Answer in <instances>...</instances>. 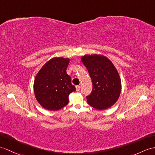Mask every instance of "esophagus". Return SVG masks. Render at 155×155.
<instances>
[{
	"label": "esophagus",
	"instance_id": "obj_1",
	"mask_svg": "<svg viewBox=\"0 0 155 155\" xmlns=\"http://www.w3.org/2000/svg\"><path fill=\"white\" fill-rule=\"evenodd\" d=\"M80 88H81V87L80 85H77L76 86V91H79L80 90Z\"/></svg>",
	"mask_w": 155,
	"mask_h": 155
}]
</instances>
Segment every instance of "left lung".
Instances as JSON below:
<instances>
[{"instance_id":"left-lung-1","label":"left lung","mask_w":155,"mask_h":155,"mask_svg":"<svg viewBox=\"0 0 155 155\" xmlns=\"http://www.w3.org/2000/svg\"><path fill=\"white\" fill-rule=\"evenodd\" d=\"M81 62L93 83L92 91L86 97L88 104L99 110L110 108L118 99L121 91L118 71L110 60L102 55H85Z\"/></svg>"}]
</instances>
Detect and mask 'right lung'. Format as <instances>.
<instances>
[{
	"label": "right lung",
	"mask_w": 155,
	"mask_h": 155,
	"mask_svg": "<svg viewBox=\"0 0 155 155\" xmlns=\"http://www.w3.org/2000/svg\"><path fill=\"white\" fill-rule=\"evenodd\" d=\"M69 58H53L37 74L34 93L37 101L44 108L57 110L68 103V96L75 91L71 77L66 73Z\"/></svg>",
	"instance_id": "add662e5"
}]
</instances>
